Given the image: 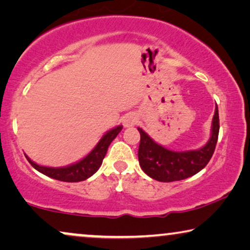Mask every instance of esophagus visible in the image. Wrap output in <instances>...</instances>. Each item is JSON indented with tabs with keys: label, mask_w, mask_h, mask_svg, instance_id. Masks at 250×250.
Wrapping results in <instances>:
<instances>
[{
	"label": "esophagus",
	"mask_w": 250,
	"mask_h": 250,
	"mask_svg": "<svg viewBox=\"0 0 250 250\" xmlns=\"http://www.w3.org/2000/svg\"><path fill=\"white\" fill-rule=\"evenodd\" d=\"M136 122H138V117H136L135 115H127L125 116L124 119H123V125L125 126V127H131V126H134L136 124Z\"/></svg>",
	"instance_id": "34e87169"
}]
</instances>
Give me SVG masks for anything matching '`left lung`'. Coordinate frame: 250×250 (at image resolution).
<instances>
[{"instance_id": "obj_1", "label": "left lung", "mask_w": 250, "mask_h": 250, "mask_svg": "<svg viewBox=\"0 0 250 250\" xmlns=\"http://www.w3.org/2000/svg\"><path fill=\"white\" fill-rule=\"evenodd\" d=\"M139 146V163L143 172L159 182H173L188 179L200 172L213 156L220 131L217 104L211 122L210 138L205 146L196 150L173 151L153 141L142 128Z\"/></svg>"}]
</instances>
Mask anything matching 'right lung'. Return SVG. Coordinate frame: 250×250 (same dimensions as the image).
<instances>
[{
  "label": "right lung",
  "mask_w": 250,
  "mask_h": 250,
  "mask_svg": "<svg viewBox=\"0 0 250 250\" xmlns=\"http://www.w3.org/2000/svg\"><path fill=\"white\" fill-rule=\"evenodd\" d=\"M123 126H116L115 128H111L100 139L98 145L94 146L93 150L84 157L83 159L78 160L77 163L71 164V165L63 167H47L42 166L39 164L34 163L28 156H26L30 165L36 170L44 175L51 177V179L62 181V182H81L91 177L97 170L100 168L102 160H104L105 153H107L108 146H110L118 133L122 131Z\"/></svg>",
  "instance_id": "obj_1"
}]
</instances>
